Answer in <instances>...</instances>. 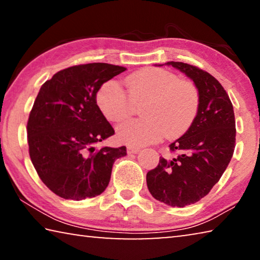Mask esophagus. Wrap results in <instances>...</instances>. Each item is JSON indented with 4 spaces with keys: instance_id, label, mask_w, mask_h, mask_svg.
<instances>
[{
    "instance_id": "esophagus-1",
    "label": "esophagus",
    "mask_w": 260,
    "mask_h": 260,
    "mask_svg": "<svg viewBox=\"0 0 260 260\" xmlns=\"http://www.w3.org/2000/svg\"><path fill=\"white\" fill-rule=\"evenodd\" d=\"M140 151V148H138V147H132V146H129V147H127V152L129 153H138Z\"/></svg>"
}]
</instances>
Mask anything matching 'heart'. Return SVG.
Listing matches in <instances>:
<instances>
[{"label": "heart", "instance_id": "obj_1", "mask_svg": "<svg viewBox=\"0 0 260 260\" xmlns=\"http://www.w3.org/2000/svg\"><path fill=\"white\" fill-rule=\"evenodd\" d=\"M128 94L118 81L110 80L100 88L96 102L110 121L131 116L135 105L143 119L122 121L117 127V139L127 146L155 143L166 134L179 138L190 128L200 109V94L192 83L180 80L177 74L159 68L135 72L126 79Z\"/></svg>", "mask_w": 260, "mask_h": 260}]
</instances>
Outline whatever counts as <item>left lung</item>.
I'll return each mask as SVG.
<instances>
[{
    "label": "left lung",
    "mask_w": 260,
    "mask_h": 260,
    "mask_svg": "<svg viewBox=\"0 0 260 260\" xmlns=\"http://www.w3.org/2000/svg\"><path fill=\"white\" fill-rule=\"evenodd\" d=\"M166 64L193 81L200 109L190 128L169 146L177 156L159 157L147 173V184L157 201L183 208L208 195L227 169L235 149V116L230 96L210 73L181 61Z\"/></svg>",
    "instance_id": "obj_1"
}]
</instances>
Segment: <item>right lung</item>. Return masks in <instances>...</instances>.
Listing matches in <instances>:
<instances>
[{"label":"right lung","instance_id":"1","mask_svg":"<svg viewBox=\"0 0 260 260\" xmlns=\"http://www.w3.org/2000/svg\"><path fill=\"white\" fill-rule=\"evenodd\" d=\"M124 71L107 63L74 65L40 88L27 121L28 152L42 182L61 199L81 201L102 193L113 162L127 155L126 147L95 148L114 134L96 94Z\"/></svg>","mask_w":260,"mask_h":260}]
</instances>
